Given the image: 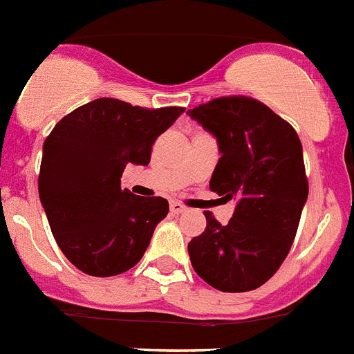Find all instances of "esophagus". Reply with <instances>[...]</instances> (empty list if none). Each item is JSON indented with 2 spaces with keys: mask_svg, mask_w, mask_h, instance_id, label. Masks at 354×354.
Wrapping results in <instances>:
<instances>
[{
  "mask_svg": "<svg viewBox=\"0 0 354 354\" xmlns=\"http://www.w3.org/2000/svg\"><path fill=\"white\" fill-rule=\"evenodd\" d=\"M170 211L174 214H179V213H184L186 211V206H183L180 202H170Z\"/></svg>",
  "mask_w": 354,
  "mask_h": 354,
  "instance_id": "34e87169",
  "label": "esophagus"
}]
</instances>
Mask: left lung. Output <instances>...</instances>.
<instances>
[{
	"instance_id": "left-lung-1",
	"label": "left lung",
	"mask_w": 354,
	"mask_h": 354,
	"mask_svg": "<svg viewBox=\"0 0 354 354\" xmlns=\"http://www.w3.org/2000/svg\"><path fill=\"white\" fill-rule=\"evenodd\" d=\"M216 138L222 157L209 189L236 198L222 225H207L188 243L192 265L220 292H249L267 283L288 256L308 198L303 145L294 127L249 96H222L189 109Z\"/></svg>"
}]
</instances>
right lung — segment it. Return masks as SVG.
Wrapping results in <instances>:
<instances>
[{
  "instance_id": "1",
  "label": "right lung",
  "mask_w": 354,
  "mask_h": 354,
  "mask_svg": "<svg viewBox=\"0 0 354 354\" xmlns=\"http://www.w3.org/2000/svg\"><path fill=\"white\" fill-rule=\"evenodd\" d=\"M183 113L98 98L53 127L42 147L39 198L57 245L78 270L118 276L143 258L168 201L122 189V175L129 162H150L153 141Z\"/></svg>"
}]
</instances>
